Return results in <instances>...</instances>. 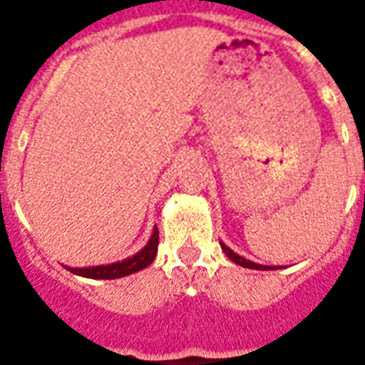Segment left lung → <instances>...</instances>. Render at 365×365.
I'll use <instances>...</instances> for the list:
<instances>
[{
	"label": "left lung",
	"instance_id": "8db88e82",
	"mask_svg": "<svg viewBox=\"0 0 365 365\" xmlns=\"http://www.w3.org/2000/svg\"><path fill=\"white\" fill-rule=\"evenodd\" d=\"M221 248H223V252L227 254V257L231 259V262H235V264L238 265H242V267H248V269H275V267H269V265H259V264H254V262H250V259H246V257L242 256H238V254H235V252L229 248V246H225L223 242H221ZM281 269V267H279Z\"/></svg>",
	"mask_w": 365,
	"mask_h": 365
}]
</instances>
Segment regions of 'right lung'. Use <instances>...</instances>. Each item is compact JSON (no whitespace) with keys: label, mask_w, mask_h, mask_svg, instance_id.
I'll return each instance as SVG.
<instances>
[{"label":"right lung","mask_w":365,"mask_h":365,"mask_svg":"<svg viewBox=\"0 0 365 365\" xmlns=\"http://www.w3.org/2000/svg\"><path fill=\"white\" fill-rule=\"evenodd\" d=\"M158 245H160V232L158 227L153 229L152 238L148 240V245L142 248L138 254L133 257H127L123 262H115L109 265H96V267H67L71 273L81 277H88V279H119V277L133 275L136 271L144 269L152 264L155 256H158Z\"/></svg>","instance_id":"right-lung-1"}]
</instances>
